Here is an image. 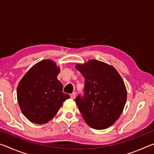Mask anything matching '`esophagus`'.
<instances>
[{
    "label": "esophagus",
    "instance_id": "34e87169",
    "mask_svg": "<svg viewBox=\"0 0 154 154\" xmlns=\"http://www.w3.org/2000/svg\"><path fill=\"white\" fill-rule=\"evenodd\" d=\"M75 96H76V93H75V92L72 93L71 94V98L72 99H75Z\"/></svg>",
    "mask_w": 154,
    "mask_h": 154
}]
</instances>
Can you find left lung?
Segmentation results:
<instances>
[{"label":"left lung","instance_id":"1","mask_svg":"<svg viewBox=\"0 0 154 154\" xmlns=\"http://www.w3.org/2000/svg\"><path fill=\"white\" fill-rule=\"evenodd\" d=\"M75 68L85 78V95L75 100L83 118L92 128L110 127L126 103L127 90L120 75L113 66L94 59Z\"/></svg>","mask_w":154,"mask_h":154}]
</instances>
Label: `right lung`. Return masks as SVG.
<instances>
[{"instance_id": "add662e5", "label": "right lung", "mask_w": 154, "mask_h": 154, "mask_svg": "<svg viewBox=\"0 0 154 154\" xmlns=\"http://www.w3.org/2000/svg\"><path fill=\"white\" fill-rule=\"evenodd\" d=\"M60 67L51 60H43L30 68L20 80L17 98L21 111L35 124L48 123L70 96L62 92L57 79Z\"/></svg>"}]
</instances>
